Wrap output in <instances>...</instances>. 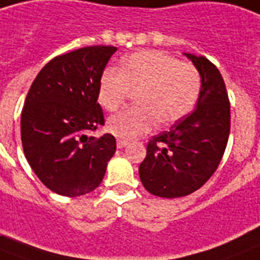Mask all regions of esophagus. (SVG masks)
<instances>
[{"label": "esophagus", "instance_id": "esophagus-1", "mask_svg": "<svg viewBox=\"0 0 260 260\" xmlns=\"http://www.w3.org/2000/svg\"><path fill=\"white\" fill-rule=\"evenodd\" d=\"M116 145H117V148H119V149H121V148L126 147V145H128V143H126V141H124V140H117Z\"/></svg>", "mask_w": 260, "mask_h": 260}]
</instances>
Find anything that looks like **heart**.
<instances>
[{
  "label": "heart",
  "mask_w": 260,
  "mask_h": 260,
  "mask_svg": "<svg viewBox=\"0 0 260 260\" xmlns=\"http://www.w3.org/2000/svg\"><path fill=\"white\" fill-rule=\"evenodd\" d=\"M129 89H137V106L123 110L107 121L111 134L134 140L162 125L176 123L193 110L201 91V76L193 63L154 50L125 56L120 71L106 69L100 75L98 100L108 111L124 103Z\"/></svg>",
  "instance_id": "obj_1"
}]
</instances>
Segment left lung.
<instances>
[{
    "mask_svg": "<svg viewBox=\"0 0 260 260\" xmlns=\"http://www.w3.org/2000/svg\"><path fill=\"white\" fill-rule=\"evenodd\" d=\"M201 75L197 107L152 137L139 168L144 187L162 198L200 189L221 162L230 135V102L219 70L205 56L184 52Z\"/></svg>",
    "mask_w": 260,
    "mask_h": 260,
    "instance_id": "8db88e82",
    "label": "left lung"
}]
</instances>
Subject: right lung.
<instances>
[{"label": "right lung", "instance_id": "obj_1", "mask_svg": "<svg viewBox=\"0 0 260 260\" xmlns=\"http://www.w3.org/2000/svg\"><path fill=\"white\" fill-rule=\"evenodd\" d=\"M113 46H88L55 56L30 87L21 115L25 157L54 193L78 197L95 190L116 150L110 134L87 136L104 125L98 103L100 75Z\"/></svg>", "mask_w": 260, "mask_h": 260}]
</instances>
